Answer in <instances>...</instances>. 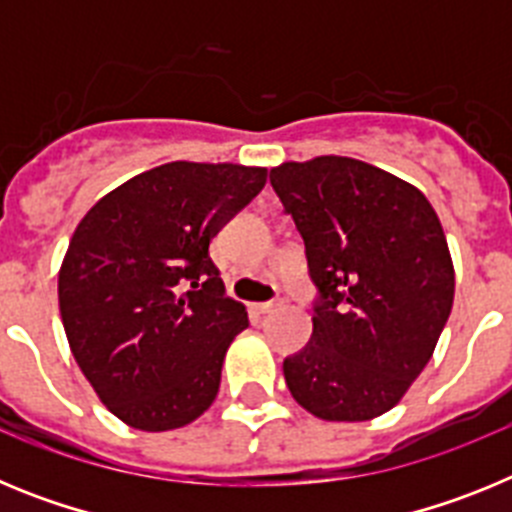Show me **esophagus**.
<instances>
[{
  "label": "esophagus",
  "mask_w": 512,
  "mask_h": 512,
  "mask_svg": "<svg viewBox=\"0 0 512 512\" xmlns=\"http://www.w3.org/2000/svg\"><path fill=\"white\" fill-rule=\"evenodd\" d=\"M279 307H282V302H261V305H256V310H259L261 315H269V312H277Z\"/></svg>",
  "instance_id": "obj_1"
}]
</instances>
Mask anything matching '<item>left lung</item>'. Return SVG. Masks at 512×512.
<instances>
[{"mask_svg":"<svg viewBox=\"0 0 512 512\" xmlns=\"http://www.w3.org/2000/svg\"><path fill=\"white\" fill-rule=\"evenodd\" d=\"M305 241L320 302L312 338L284 359L297 405L328 423L392 410L436 351L454 305V261L425 194L348 156L269 174Z\"/></svg>","mask_w":512,"mask_h":512,"instance_id":"obj_1","label":"left lung"}]
</instances>
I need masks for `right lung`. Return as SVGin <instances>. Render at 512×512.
Here are the masks:
<instances>
[{
  "label": "right lung",
  "instance_id": "right-lung-1",
  "mask_svg": "<svg viewBox=\"0 0 512 512\" xmlns=\"http://www.w3.org/2000/svg\"><path fill=\"white\" fill-rule=\"evenodd\" d=\"M264 184V166L171 161L76 225L58 271L63 330L104 408L130 428H184L215 402L248 312L225 297L210 241Z\"/></svg>",
  "mask_w": 512,
  "mask_h": 512
}]
</instances>
